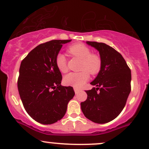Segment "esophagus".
I'll return each instance as SVG.
<instances>
[{"instance_id":"obj_1","label":"esophagus","mask_w":149,"mask_h":149,"mask_svg":"<svg viewBox=\"0 0 149 149\" xmlns=\"http://www.w3.org/2000/svg\"><path fill=\"white\" fill-rule=\"evenodd\" d=\"M74 93H75V94H76V95H77V94L79 93V92L81 91V90H79V89H78L77 88H74Z\"/></svg>"}]
</instances>
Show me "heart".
Returning a JSON list of instances; mask_svg holds the SVG:
<instances>
[{
  "label": "heart",
  "mask_w": 149,
  "mask_h": 149,
  "mask_svg": "<svg viewBox=\"0 0 149 149\" xmlns=\"http://www.w3.org/2000/svg\"><path fill=\"white\" fill-rule=\"evenodd\" d=\"M68 52L74 56L81 60L79 72H70L65 77V84L72 86L74 88H80L88 80L89 73L95 74L101 68V58L97 54H92L88 47L81 44L72 45L68 48ZM56 63L58 70L62 72L67 71V60L64 54H58L56 58ZM85 69V71L83 70Z\"/></svg>",
  "instance_id": "obj_1"
}]
</instances>
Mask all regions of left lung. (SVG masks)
<instances>
[{
	"label": "left lung",
	"mask_w": 149,
	"mask_h": 149,
	"mask_svg": "<svg viewBox=\"0 0 149 149\" xmlns=\"http://www.w3.org/2000/svg\"><path fill=\"white\" fill-rule=\"evenodd\" d=\"M86 43L99 52L101 68L91 82L96 88L86 91L88 97L81 102V109L91 121L106 123L116 118L125 105L131 90V71L121 54L111 47L96 42Z\"/></svg>",
	"instance_id": "obj_1"
}]
</instances>
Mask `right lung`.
I'll return each mask as SVG.
<instances>
[{"label":"right lung","instance_id":"right-lung-1","mask_svg":"<svg viewBox=\"0 0 149 149\" xmlns=\"http://www.w3.org/2000/svg\"><path fill=\"white\" fill-rule=\"evenodd\" d=\"M72 40H51L33 49L21 63L17 82L23 105L31 118L48 125L61 120L74 91L61 85L56 58L63 45Z\"/></svg>","mask_w":149,"mask_h":149}]
</instances>
